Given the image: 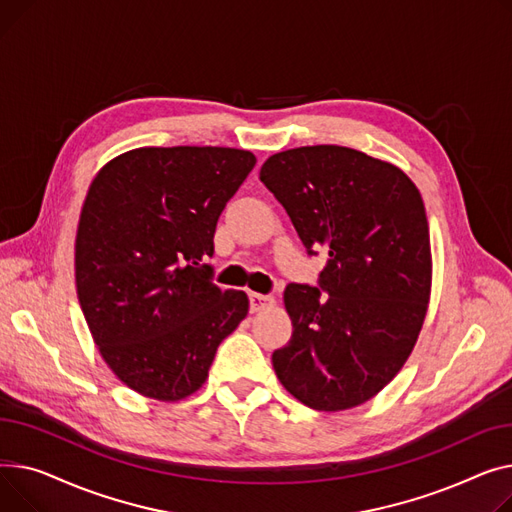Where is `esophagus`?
<instances>
[{
	"label": "esophagus",
	"instance_id": "1",
	"mask_svg": "<svg viewBox=\"0 0 512 512\" xmlns=\"http://www.w3.org/2000/svg\"><path fill=\"white\" fill-rule=\"evenodd\" d=\"M250 310L252 312H260V310H266L275 304V299L270 295H262V293H250Z\"/></svg>",
	"mask_w": 512,
	"mask_h": 512
}]
</instances>
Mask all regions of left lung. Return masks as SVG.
Returning a JSON list of instances; mask_svg holds the SVG:
<instances>
[{"label":"left lung","instance_id":"8db88e82","mask_svg":"<svg viewBox=\"0 0 512 512\" xmlns=\"http://www.w3.org/2000/svg\"><path fill=\"white\" fill-rule=\"evenodd\" d=\"M260 182L308 256L328 252L318 287H285L293 335L273 353L277 378L318 411L362 405L403 368L426 318L432 254L422 194L399 167L337 144L268 157Z\"/></svg>","mask_w":512,"mask_h":512}]
</instances>
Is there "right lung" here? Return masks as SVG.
Here are the masks:
<instances>
[{
	"label": "right lung",
	"mask_w": 512,
	"mask_h": 512,
	"mask_svg": "<svg viewBox=\"0 0 512 512\" xmlns=\"http://www.w3.org/2000/svg\"><path fill=\"white\" fill-rule=\"evenodd\" d=\"M248 150L146 146L109 161L76 233V289L103 359L136 393L179 401L248 314L213 283L217 221L254 169Z\"/></svg>",
	"instance_id": "add662e5"
}]
</instances>
